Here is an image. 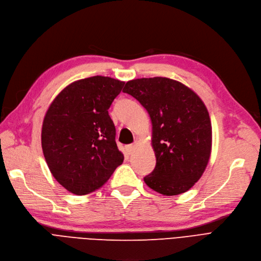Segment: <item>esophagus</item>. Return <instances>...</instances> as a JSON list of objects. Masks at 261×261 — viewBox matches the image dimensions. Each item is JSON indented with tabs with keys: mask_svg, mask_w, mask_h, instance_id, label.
Wrapping results in <instances>:
<instances>
[{
	"mask_svg": "<svg viewBox=\"0 0 261 261\" xmlns=\"http://www.w3.org/2000/svg\"><path fill=\"white\" fill-rule=\"evenodd\" d=\"M125 150H126V152H127V154H133L134 153V151H135V144H128V145H126V147H125Z\"/></svg>",
	"mask_w": 261,
	"mask_h": 261,
	"instance_id": "esophagus-1",
	"label": "esophagus"
}]
</instances>
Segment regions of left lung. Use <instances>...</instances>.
Wrapping results in <instances>:
<instances>
[{
  "label": "left lung",
  "instance_id": "obj_1",
  "mask_svg": "<svg viewBox=\"0 0 261 261\" xmlns=\"http://www.w3.org/2000/svg\"><path fill=\"white\" fill-rule=\"evenodd\" d=\"M123 92L141 103L152 122L156 165L143 178L145 184L165 196L187 192L211 154L212 127L204 103L181 82L163 77L130 80Z\"/></svg>",
  "mask_w": 261,
  "mask_h": 261
}]
</instances>
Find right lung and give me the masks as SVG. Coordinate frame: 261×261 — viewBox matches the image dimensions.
Returning <instances> with one entry per match:
<instances>
[{
  "label": "right lung",
  "mask_w": 261,
  "mask_h": 261,
  "mask_svg": "<svg viewBox=\"0 0 261 261\" xmlns=\"http://www.w3.org/2000/svg\"><path fill=\"white\" fill-rule=\"evenodd\" d=\"M124 82L94 76L72 82L50 105L41 129V147L56 180L75 195L105 184L124 160L109 116Z\"/></svg>",
  "instance_id": "1"
}]
</instances>
